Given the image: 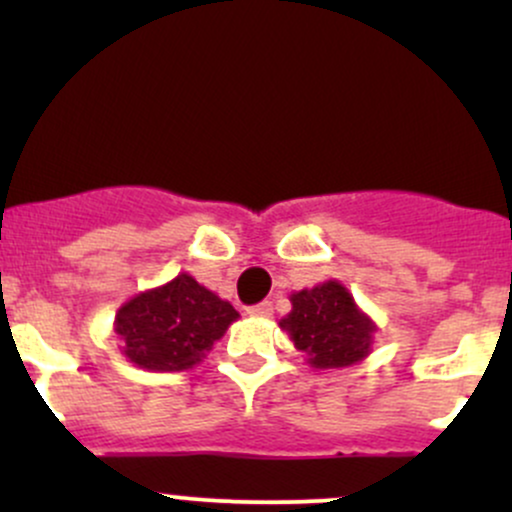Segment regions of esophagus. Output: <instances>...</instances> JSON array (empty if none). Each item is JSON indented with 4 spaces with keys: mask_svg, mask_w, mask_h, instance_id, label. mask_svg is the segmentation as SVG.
Segmentation results:
<instances>
[{
    "mask_svg": "<svg viewBox=\"0 0 512 512\" xmlns=\"http://www.w3.org/2000/svg\"><path fill=\"white\" fill-rule=\"evenodd\" d=\"M272 313H274V308L269 301H262V303L250 305L248 308V315H252V317H272Z\"/></svg>",
    "mask_w": 512,
    "mask_h": 512,
    "instance_id": "obj_1",
    "label": "esophagus"
}]
</instances>
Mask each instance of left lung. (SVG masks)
<instances>
[{
    "label": "left lung",
    "instance_id": "1",
    "mask_svg": "<svg viewBox=\"0 0 512 512\" xmlns=\"http://www.w3.org/2000/svg\"><path fill=\"white\" fill-rule=\"evenodd\" d=\"M291 313L279 322L313 368H346L370 354L378 327L339 281L291 293Z\"/></svg>",
    "mask_w": 512,
    "mask_h": 512
}]
</instances>
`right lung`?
<instances>
[{
  "instance_id": "add662e5",
  "label": "right lung",
  "mask_w": 512,
  "mask_h": 512,
  "mask_svg": "<svg viewBox=\"0 0 512 512\" xmlns=\"http://www.w3.org/2000/svg\"><path fill=\"white\" fill-rule=\"evenodd\" d=\"M238 317L231 303L182 272L158 289L129 298L115 315V334L129 363L178 373L197 366Z\"/></svg>"
}]
</instances>
